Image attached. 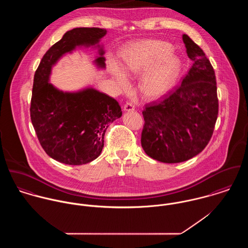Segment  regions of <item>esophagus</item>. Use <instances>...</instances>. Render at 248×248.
Returning a JSON list of instances; mask_svg holds the SVG:
<instances>
[{"label": "esophagus", "instance_id": "1", "mask_svg": "<svg viewBox=\"0 0 248 248\" xmlns=\"http://www.w3.org/2000/svg\"><path fill=\"white\" fill-rule=\"evenodd\" d=\"M124 110L125 111H134L135 110V106L129 102H127L125 105H124Z\"/></svg>", "mask_w": 248, "mask_h": 248}]
</instances>
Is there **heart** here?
<instances>
[{"instance_id": "b5f03b06", "label": "heart", "mask_w": 248, "mask_h": 248, "mask_svg": "<svg viewBox=\"0 0 248 248\" xmlns=\"http://www.w3.org/2000/svg\"><path fill=\"white\" fill-rule=\"evenodd\" d=\"M172 46L158 40H143L123 50V67L109 62V71L122 90L130 88L129 76H140V91L145 98L158 100L177 85L182 71V61L172 52Z\"/></svg>"}]
</instances>
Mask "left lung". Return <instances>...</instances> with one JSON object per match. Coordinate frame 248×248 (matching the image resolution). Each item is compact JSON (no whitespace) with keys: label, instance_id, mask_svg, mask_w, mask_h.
Listing matches in <instances>:
<instances>
[{"label":"left lung","instance_id":"left-lung-1","mask_svg":"<svg viewBox=\"0 0 248 248\" xmlns=\"http://www.w3.org/2000/svg\"><path fill=\"white\" fill-rule=\"evenodd\" d=\"M182 40L192 68L175 92L142 111V148L150 157L164 163L183 162L199 155L210 141L217 118L212 65L189 36L183 34Z\"/></svg>","mask_w":248,"mask_h":248}]
</instances>
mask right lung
<instances>
[{"instance_id":"obj_1","label":"right lung","mask_w":248,"mask_h":248,"mask_svg":"<svg viewBox=\"0 0 248 248\" xmlns=\"http://www.w3.org/2000/svg\"><path fill=\"white\" fill-rule=\"evenodd\" d=\"M106 30L76 28L67 31L43 56L34 74L31 118L45 152L68 165H82L97 158L104 147L107 128L121 117L118 102L106 93L87 87L77 92H63L49 83L52 67L77 47H96L93 61L105 69L100 40Z\"/></svg>"}]
</instances>
